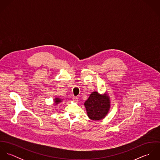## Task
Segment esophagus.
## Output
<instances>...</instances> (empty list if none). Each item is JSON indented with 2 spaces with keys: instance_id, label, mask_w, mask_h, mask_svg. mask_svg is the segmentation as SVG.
Wrapping results in <instances>:
<instances>
[{
  "instance_id": "obj_1",
  "label": "esophagus",
  "mask_w": 160,
  "mask_h": 160,
  "mask_svg": "<svg viewBox=\"0 0 160 160\" xmlns=\"http://www.w3.org/2000/svg\"><path fill=\"white\" fill-rule=\"evenodd\" d=\"M72 100H73V102H78V97H72Z\"/></svg>"
}]
</instances>
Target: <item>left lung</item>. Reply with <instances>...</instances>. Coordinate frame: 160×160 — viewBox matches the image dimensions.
Here are the masks:
<instances>
[{
	"instance_id": "1",
	"label": "left lung",
	"mask_w": 160,
	"mask_h": 160,
	"mask_svg": "<svg viewBox=\"0 0 160 160\" xmlns=\"http://www.w3.org/2000/svg\"><path fill=\"white\" fill-rule=\"evenodd\" d=\"M87 114L92 120H100L107 115L110 108V97L107 93L101 95L93 92L85 102Z\"/></svg>"
}]
</instances>
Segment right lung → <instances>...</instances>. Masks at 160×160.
<instances>
[{
  "instance_id": "1",
  "label": "right lung",
  "mask_w": 160,
  "mask_h": 160,
  "mask_svg": "<svg viewBox=\"0 0 160 160\" xmlns=\"http://www.w3.org/2000/svg\"><path fill=\"white\" fill-rule=\"evenodd\" d=\"M62 100L61 98H55L54 99V102H55V105L58 104L59 103L62 102Z\"/></svg>"
}]
</instances>
